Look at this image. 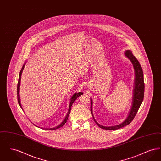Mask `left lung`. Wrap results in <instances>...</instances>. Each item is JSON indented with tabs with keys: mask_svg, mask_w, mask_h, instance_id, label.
<instances>
[{
	"mask_svg": "<svg viewBox=\"0 0 161 161\" xmlns=\"http://www.w3.org/2000/svg\"><path fill=\"white\" fill-rule=\"evenodd\" d=\"M125 56L130 60L135 70V83H134V87H133V100H132V105L131 107L130 112L127 116V118L123 121V123L119 124V125H116L114 126L110 127H105L103 126L95 120L94 116L92 112V105L93 101L92 99H91V112L92 114L93 118L96 124L100 127V128L103 129L108 130H117L121 129L123 127L129 125L134 119L135 116L136 115V113L141 106V103L144 100V74L142 68L140 65L139 62L136 58V57L133 55L132 52L130 50H126L124 52Z\"/></svg>",
	"mask_w": 161,
	"mask_h": 161,
	"instance_id": "left-lung-1",
	"label": "left lung"
}]
</instances>
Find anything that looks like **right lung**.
I'll list each match as a JSON object with an SVG mask.
<instances>
[{
  "mask_svg": "<svg viewBox=\"0 0 161 161\" xmlns=\"http://www.w3.org/2000/svg\"><path fill=\"white\" fill-rule=\"evenodd\" d=\"M26 61H25V63L23 64V67H22V68L21 70H20V72L19 76L18 84H17V100H18L19 104L20 107L22 108V110H23V108H22V105H21V103H20V94H19V92H20V80H21V76H22V74L23 69H24V68H25V64H26ZM82 94H83L82 92L75 93H74V94L71 97V98H70V104H69V109H68V114H67V115L66 116V117H65L63 121V122H62L60 125H58V126H57V127H54V128H51V129H46V130H56V129H58L60 128V127H61L62 126H63V125H64V124L67 122V120H68V116H69V114H70V109H71V107H72V104L74 103L75 100H76L79 96L81 95ZM34 125H35V126H36V127H38V126L36 125L35 124H34Z\"/></svg>",
  "mask_w": 161,
  "mask_h": 161,
  "instance_id": "obj_1",
  "label": "right lung"
}]
</instances>
